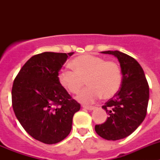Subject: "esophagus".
I'll return each instance as SVG.
<instances>
[{
  "label": "esophagus",
  "mask_w": 160,
  "mask_h": 160,
  "mask_svg": "<svg viewBox=\"0 0 160 160\" xmlns=\"http://www.w3.org/2000/svg\"><path fill=\"white\" fill-rule=\"evenodd\" d=\"M82 107L84 109L89 110V111H92V110L95 109V107H94V106H82Z\"/></svg>",
  "instance_id": "34e87169"
}]
</instances>
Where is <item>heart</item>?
<instances>
[{
    "label": "heart",
    "instance_id": "1",
    "mask_svg": "<svg viewBox=\"0 0 160 160\" xmlns=\"http://www.w3.org/2000/svg\"><path fill=\"white\" fill-rule=\"evenodd\" d=\"M73 70L65 68L58 74L60 83L71 94H78L86 80L89 87L82 90L78 99L85 104L97 101L102 96L111 98L118 92L122 81L119 66L113 61L87 54L73 59Z\"/></svg>",
    "mask_w": 160,
    "mask_h": 160
}]
</instances>
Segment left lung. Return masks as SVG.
Listing matches in <instances>:
<instances>
[{
    "instance_id": "1",
    "label": "left lung",
    "mask_w": 160,
    "mask_h": 160,
    "mask_svg": "<svg viewBox=\"0 0 160 160\" xmlns=\"http://www.w3.org/2000/svg\"><path fill=\"white\" fill-rule=\"evenodd\" d=\"M102 53L118 58L122 81L118 92L102 106L108 114L107 121L95 125L94 129L107 140H118L134 132L146 117L149 86L142 68L135 58L118 50Z\"/></svg>"
}]
</instances>
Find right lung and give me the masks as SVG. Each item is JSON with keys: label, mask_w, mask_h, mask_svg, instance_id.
I'll use <instances>...</instances> for the list:
<instances>
[{"label": "right lung", "mask_w": 160, "mask_h": 160, "mask_svg": "<svg viewBox=\"0 0 160 160\" xmlns=\"http://www.w3.org/2000/svg\"><path fill=\"white\" fill-rule=\"evenodd\" d=\"M73 52H44L22 66L12 88L17 118L30 136L46 144L61 142L70 134L73 114L80 104L58 79L59 70Z\"/></svg>", "instance_id": "right-lung-1"}]
</instances>
